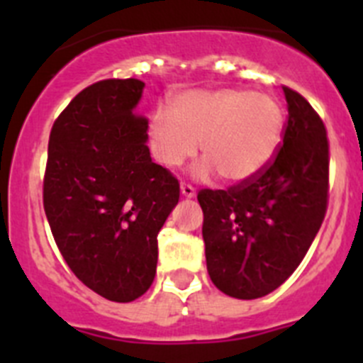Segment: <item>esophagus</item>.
<instances>
[{"label":"esophagus","instance_id":"esophagus-1","mask_svg":"<svg viewBox=\"0 0 363 363\" xmlns=\"http://www.w3.org/2000/svg\"><path fill=\"white\" fill-rule=\"evenodd\" d=\"M182 194H184L185 198H192L194 194H196V189L189 184H182Z\"/></svg>","mask_w":363,"mask_h":363}]
</instances>
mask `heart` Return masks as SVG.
Wrapping results in <instances>:
<instances>
[{
    "instance_id": "heart-1",
    "label": "heart",
    "mask_w": 363,
    "mask_h": 363,
    "mask_svg": "<svg viewBox=\"0 0 363 363\" xmlns=\"http://www.w3.org/2000/svg\"><path fill=\"white\" fill-rule=\"evenodd\" d=\"M281 130L277 99L245 89L185 92L172 101V114L156 108L149 121L150 147L162 165H184L201 142V172L216 171L230 184L251 179L271 162Z\"/></svg>"
}]
</instances>
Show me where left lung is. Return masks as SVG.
<instances>
[{
	"instance_id": "left-lung-1",
	"label": "left lung",
	"mask_w": 363,
	"mask_h": 363,
	"mask_svg": "<svg viewBox=\"0 0 363 363\" xmlns=\"http://www.w3.org/2000/svg\"><path fill=\"white\" fill-rule=\"evenodd\" d=\"M284 142L251 179L227 191L201 189L207 271L221 293L255 300L296 271L320 230L329 200V140L318 112L284 86Z\"/></svg>"
}]
</instances>
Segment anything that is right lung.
I'll return each instance as SVG.
<instances>
[{"mask_svg":"<svg viewBox=\"0 0 363 363\" xmlns=\"http://www.w3.org/2000/svg\"><path fill=\"white\" fill-rule=\"evenodd\" d=\"M145 83L101 79L56 118L43 207L70 271L111 301H133L156 277L158 233L179 200L178 179L154 163L147 120L134 114Z\"/></svg>","mask_w":363,"mask_h":363,"instance_id":"right-lung-1","label":"right lung"}]
</instances>
